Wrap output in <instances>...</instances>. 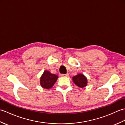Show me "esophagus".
Returning a JSON list of instances; mask_svg holds the SVG:
<instances>
[{"instance_id":"1","label":"esophagus","mask_w":125,"mask_h":125,"mask_svg":"<svg viewBox=\"0 0 125 125\" xmlns=\"http://www.w3.org/2000/svg\"><path fill=\"white\" fill-rule=\"evenodd\" d=\"M61 76L62 77H68L69 76V74L67 73V74H61Z\"/></svg>"}]
</instances>
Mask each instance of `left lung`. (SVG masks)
<instances>
[{"label":"left lung","mask_w":125,"mask_h":125,"mask_svg":"<svg viewBox=\"0 0 125 125\" xmlns=\"http://www.w3.org/2000/svg\"><path fill=\"white\" fill-rule=\"evenodd\" d=\"M73 81L77 86L83 88L87 86V79L83 74L78 73L73 77Z\"/></svg>","instance_id":"8db88e82"}]
</instances>
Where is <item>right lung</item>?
I'll use <instances>...</instances> for the list:
<instances>
[{"mask_svg":"<svg viewBox=\"0 0 125 125\" xmlns=\"http://www.w3.org/2000/svg\"><path fill=\"white\" fill-rule=\"evenodd\" d=\"M58 78V76L55 74L52 73L48 70H45L40 78V83L43 89H49L53 86Z\"/></svg>","mask_w":125,"mask_h":125,"instance_id":"obj_1","label":"right lung"}]
</instances>
